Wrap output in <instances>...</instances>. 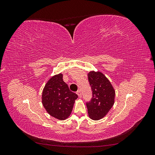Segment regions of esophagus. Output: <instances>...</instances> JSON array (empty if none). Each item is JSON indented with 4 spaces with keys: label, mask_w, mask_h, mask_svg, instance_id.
Returning a JSON list of instances; mask_svg holds the SVG:
<instances>
[{
    "label": "esophagus",
    "mask_w": 155,
    "mask_h": 155,
    "mask_svg": "<svg viewBox=\"0 0 155 155\" xmlns=\"http://www.w3.org/2000/svg\"><path fill=\"white\" fill-rule=\"evenodd\" d=\"M76 94H77L78 95V97H79V98H81V91H79H79H78Z\"/></svg>",
    "instance_id": "esophagus-1"
}]
</instances>
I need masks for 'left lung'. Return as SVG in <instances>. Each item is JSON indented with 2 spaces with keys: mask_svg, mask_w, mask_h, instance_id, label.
I'll list each match as a JSON object with an SVG mask.
<instances>
[{
  "mask_svg": "<svg viewBox=\"0 0 155 155\" xmlns=\"http://www.w3.org/2000/svg\"><path fill=\"white\" fill-rule=\"evenodd\" d=\"M88 81L92 91L91 101L87 103L88 114L93 120L104 118L113 106L115 91L105 75L100 72L91 71Z\"/></svg>",
  "mask_w": 155,
  "mask_h": 155,
  "instance_id": "8db88e82",
  "label": "left lung"
}]
</instances>
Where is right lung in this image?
Listing matches in <instances>:
<instances>
[{
	"label": "right lung",
	"mask_w": 155,
	"mask_h": 155,
	"mask_svg": "<svg viewBox=\"0 0 155 155\" xmlns=\"http://www.w3.org/2000/svg\"><path fill=\"white\" fill-rule=\"evenodd\" d=\"M78 97L70 91L63 80V74L51 77L45 85L42 94V103L48 113L60 120H66L70 115Z\"/></svg>",
	"instance_id": "obj_1"
}]
</instances>
